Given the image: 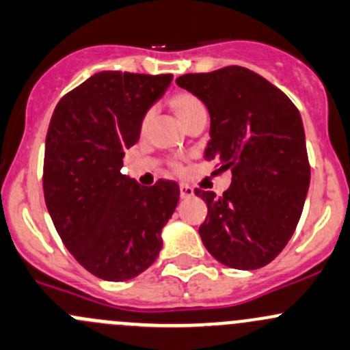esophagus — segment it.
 I'll return each instance as SVG.
<instances>
[{
  "label": "esophagus",
  "mask_w": 350,
  "mask_h": 350,
  "mask_svg": "<svg viewBox=\"0 0 350 350\" xmlns=\"http://www.w3.org/2000/svg\"><path fill=\"white\" fill-rule=\"evenodd\" d=\"M179 193H181V198H191L194 194V189L189 185L181 183V185H179Z\"/></svg>",
  "instance_id": "34e87169"
}]
</instances>
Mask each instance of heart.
Here are the masks:
<instances>
[{
  "instance_id": "heart-1",
  "label": "heart",
  "mask_w": 350,
  "mask_h": 350,
  "mask_svg": "<svg viewBox=\"0 0 350 350\" xmlns=\"http://www.w3.org/2000/svg\"><path fill=\"white\" fill-rule=\"evenodd\" d=\"M167 104H169V107L172 109V112L176 113V117L181 120V124L185 127L191 122V120L196 119L198 116L206 113V107H204L203 102H201L196 95L189 94V92H176V94H172L171 97H169ZM150 117H152V113L150 112H146L144 117H142V120H141V131L142 132H146L147 126H149ZM171 167L174 172L183 171L181 164L179 163H171Z\"/></svg>"
}]
</instances>
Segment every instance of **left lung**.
<instances>
[{
    "mask_svg": "<svg viewBox=\"0 0 350 350\" xmlns=\"http://www.w3.org/2000/svg\"><path fill=\"white\" fill-rule=\"evenodd\" d=\"M176 83L209 110L204 157L233 174L223 196L194 189L208 206L200 226L203 245L226 267L262 268L295 231L310 185L299 109L280 88L238 65L186 73Z\"/></svg>",
    "mask_w": 350,
    "mask_h": 350,
    "instance_id": "obj_1",
    "label": "left lung"
}]
</instances>
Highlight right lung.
Instances as JSON below:
<instances>
[{"instance_id": "1", "label": "right lung", "mask_w": 350, "mask_h": 350, "mask_svg": "<svg viewBox=\"0 0 350 350\" xmlns=\"http://www.w3.org/2000/svg\"><path fill=\"white\" fill-rule=\"evenodd\" d=\"M171 73L98 72L60 98L43 161V194L57 233L95 277L124 282L156 262L179 201L174 181L141 186L120 172L141 120Z\"/></svg>"}]
</instances>
